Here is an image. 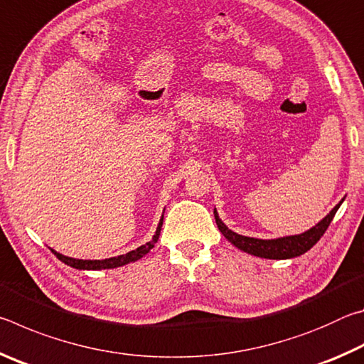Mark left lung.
<instances>
[{"instance_id": "left-lung-1", "label": "left lung", "mask_w": 364, "mask_h": 364, "mask_svg": "<svg viewBox=\"0 0 364 364\" xmlns=\"http://www.w3.org/2000/svg\"><path fill=\"white\" fill-rule=\"evenodd\" d=\"M341 204H337L334 208H332V210L326 215V217L319 221L316 226H313L311 230L305 231L304 234H299V236H286L279 239H255V237L241 236V234L228 230L226 225L220 220L218 213L217 212L213 213H215V221H217V226L221 231V234H223V236L232 245H236L237 249H241L255 257L271 258V260H284V258L299 257L301 254H305L306 250H310L313 245L321 239L326 230H328V226L331 225V221L334 218L337 208L341 207Z\"/></svg>"}]
</instances>
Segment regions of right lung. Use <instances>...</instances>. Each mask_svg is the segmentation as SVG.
Wrapping results in <instances>:
<instances>
[{"instance_id": "1", "label": "right lung", "mask_w": 364, "mask_h": 364, "mask_svg": "<svg viewBox=\"0 0 364 364\" xmlns=\"http://www.w3.org/2000/svg\"><path fill=\"white\" fill-rule=\"evenodd\" d=\"M162 223H164V215H162V218H160V221H159L157 231H156V234H154L152 241L146 242L144 245H141V247H138L136 250L128 252V254H125V255L106 258V260H78V258H70V257H65L63 254H58V252L53 250V249H51V252L59 258L60 262H64L65 264H69V267L77 268V269H106V268L109 269V268L123 267V264H127V263H130V262L139 260L141 257H144L147 252H149L154 247V244H156L157 239H159L160 230H162Z\"/></svg>"}]
</instances>
